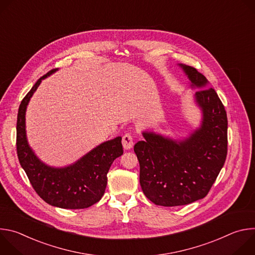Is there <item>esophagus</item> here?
Listing matches in <instances>:
<instances>
[{"instance_id": "1", "label": "esophagus", "mask_w": 255, "mask_h": 255, "mask_svg": "<svg viewBox=\"0 0 255 255\" xmlns=\"http://www.w3.org/2000/svg\"><path fill=\"white\" fill-rule=\"evenodd\" d=\"M122 144H123V147L124 149L126 150H129L133 147L134 145V142H133V137L130 133H126L124 136H123V139H122Z\"/></svg>"}]
</instances>
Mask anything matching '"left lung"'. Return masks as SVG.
I'll list each match as a JSON object with an SVG mask.
<instances>
[{"label":"left lung","mask_w":255,"mask_h":255,"mask_svg":"<svg viewBox=\"0 0 255 255\" xmlns=\"http://www.w3.org/2000/svg\"><path fill=\"white\" fill-rule=\"evenodd\" d=\"M197 90L194 103L200 125L187 137L172 138L143 131L134 151L140 165V186L152 203L164 207L188 205L207 196L227 155V114L208 80L189 65L177 64Z\"/></svg>","instance_id":"1"}]
</instances>
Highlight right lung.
<instances>
[{
  "mask_svg": "<svg viewBox=\"0 0 255 255\" xmlns=\"http://www.w3.org/2000/svg\"><path fill=\"white\" fill-rule=\"evenodd\" d=\"M57 70H50L36 82L20 104L17 154L33 189L43 201L62 209H85L102 199L107 187V173L113 161L123 154L122 137L105 141L76 162L61 167L48 165L35 154L26 134L27 106L41 82Z\"/></svg>",
  "mask_w": 255,
  "mask_h": 255,
  "instance_id": "1",
  "label": "right lung"
}]
</instances>
